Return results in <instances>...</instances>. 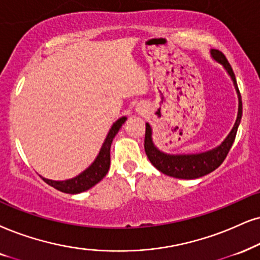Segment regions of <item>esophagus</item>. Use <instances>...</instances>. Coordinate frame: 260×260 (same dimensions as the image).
<instances>
[{
  "instance_id": "34e87169",
  "label": "esophagus",
  "mask_w": 260,
  "mask_h": 260,
  "mask_svg": "<svg viewBox=\"0 0 260 260\" xmlns=\"http://www.w3.org/2000/svg\"><path fill=\"white\" fill-rule=\"evenodd\" d=\"M137 110H138V113H139V114H144V113H145V109H143V108H141V107H138Z\"/></svg>"
}]
</instances>
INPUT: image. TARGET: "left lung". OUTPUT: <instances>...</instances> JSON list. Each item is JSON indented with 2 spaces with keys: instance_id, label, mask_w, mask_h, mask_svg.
I'll return each instance as SVG.
<instances>
[{
  "instance_id": "8db88e82",
  "label": "left lung",
  "mask_w": 260,
  "mask_h": 260,
  "mask_svg": "<svg viewBox=\"0 0 260 260\" xmlns=\"http://www.w3.org/2000/svg\"><path fill=\"white\" fill-rule=\"evenodd\" d=\"M211 57L218 63H221L229 77L232 78L233 84L238 93L239 100V109H238V116H236V121L234 123V127L229 132L228 136L224 140L216 146L215 149L205 151V152L200 153H188V154H169L163 152V151L158 150L156 145L153 144L152 140V128L149 123L146 122V131H145V143H144V147H145V152L147 158L152 163V166L156 169H158L160 173L166 174L172 177H176V179H185V180H192L198 179L204 175H208L215 169H217L219 166L225 159L226 154H228L229 150L234 143L236 132L241 121L242 116V102H241V94L239 92L238 84H236L235 74L232 70V66L229 64L228 60H226L224 55L219 50L216 49H211L210 51Z\"/></svg>"
}]
</instances>
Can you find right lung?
<instances>
[{
  "mask_svg": "<svg viewBox=\"0 0 260 260\" xmlns=\"http://www.w3.org/2000/svg\"><path fill=\"white\" fill-rule=\"evenodd\" d=\"M126 120L127 117L122 116L117 121H115L109 133H108L106 140H104L103 145L101 147L100 153L97 154L96 159L83 173H80L75 177H72V179L63 180V181H55V180H49L45 179V177H42V179L54 188L61 190L63 193H70V194H78V193L90 189L91 187H93L107 175L110 167L111 143H113V139L120 131V128L122 127V124L126 122Z\"/></svg>",
  "mask_w": 260,
  "mask_h": 260,
  "instance_id": "right-lung-1",
  "label": "right lung"
}]
</instances>
